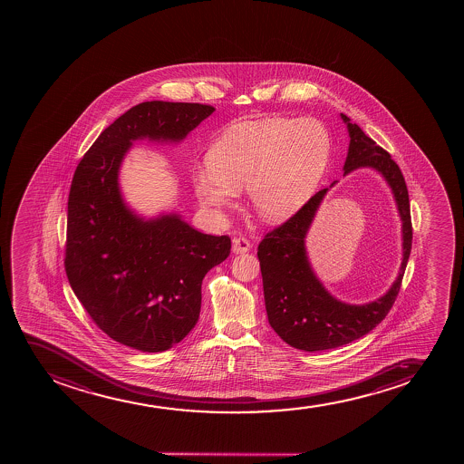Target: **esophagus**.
Wrapping results in <instances>:
<instances>
[{"mask_svg":"<svg viewBox=\"0 0 464 464\" xmlns=\"http://www.w3.org/2000/svg\"><path fill=\"white\" fill-rule=\"evenodd\" d=\"M251 243L249 240H246L245 237H238L234 238L232 241V252L234 254H246V252L251 251Z\"/></svg>","mask_w":464,"mask_h":464,"instance_id":"1","label":"esophagus"}]
</instances>
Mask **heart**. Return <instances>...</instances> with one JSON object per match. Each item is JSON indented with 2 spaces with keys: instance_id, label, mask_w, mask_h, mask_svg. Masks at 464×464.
Masks as SVG:
<instances>
[{
  "instance_id": "obj_1",
  "label": "heart",
  "mask_w": 464,
  "mask_h": 464,
  "mask_svg": "<svg viewBox=\"0 0 464 464\" xmlns=\"http://www.w3.org/2000/svg\"><path fill=\"white\" fill-rule=\"evenodd\" d=\"M331 136L313 118L260 119L237 123L208 153V166L193 173L201 203L217 210L232 208L238 188L261 218H289L314 192L330 160Z\"/></svg>"
}]
</instances>
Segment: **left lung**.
Returning <instances> with one entry per match:
<instances>
[{"mask_svg":"<svg viewBox=\"0 0 464 464\" xmlns=\"http://www.w3.org/2000/svg\"><path fill=\"white\" fill-rule=\"evenodd\" d=\"M341 119L350 136L343 176L359 169H372L385 179L402 223V261L389 291L368 304H346L324 286L309 261L306 235L326 193L337 181L315 193L293 218L269 232L256 252L267 320L283 341L304 352H322L345 345L378 326L393 306L411 256V203L400 167L352 119L342 112Z\"/></svg>","mask_w":464,"mask_h":464,"instance_id":"left-lung-1","label":"left lung"}]
</instances>
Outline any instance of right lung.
<instances>
[{
  "label": "right lung",
  "mask_w": 464,
  "mask_h": 464,
  "mask_svg": "<svg viewBox=\"0 0 464 464\" xmlns=\"http://www.w3.org/2000/svg\"><path fill=\"white\" fill-rule=\"evenodd\" d=\"M215 108L144 102L102 131L77 166L68 199L64 267L91 319L112 341L166 352L197 325L201 285L230 254L226 235L203 234L181 213H138L119 182L134 142L179 144Z\"/></svg>",
  "instance_id": "obj_1"
}]
</instances>
